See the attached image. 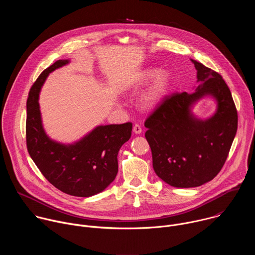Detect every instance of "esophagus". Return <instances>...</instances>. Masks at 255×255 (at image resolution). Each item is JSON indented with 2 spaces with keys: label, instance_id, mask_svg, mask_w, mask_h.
I'll return each instance as SVG.
<instances>
[{
  "label": "esophagus",
  "instance_id": "obj_1",
  "mask_svg": "<svg viewBox=\"0 0 255 255\" xmlns=\"http://www.w3.org/2000/svg\"><path fill=\"white\" fill-rule=\"evenodd\" d=\"M133 132H134L135 134H140V133L142 132V128H141V126H140V125H138V124H135V125L133 126Z\"/></svg>",
  "mask_w": 255,
  "mask_h": 255
}]
</instances>
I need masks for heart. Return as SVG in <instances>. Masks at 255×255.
Returning a JSON list of instances; mask_svg holds the SVG:
<instances>
[{
	"label": "heart",
	"mask_w": 255,
	"mask_h": 255,
	"mask_svg": "<svg viewBox=\"0 0 255 255\" xmlns=\"http://www.w3.org/2000/svg\"><path fill=\"white\" fill-rule=\"evenodd\" d=\"M153 77L155 79L152 83L141 95L140 99L141 105L146 109H152L156 107L166 96L171 83V77L169 72L163 70L157 74V69L149 68L140 72L139 75L132 79V81L125 87L127 89L133 88L138 84L150 81Z\"/></svg>",
	"instance_id": "obj_1"
}]
</instances>
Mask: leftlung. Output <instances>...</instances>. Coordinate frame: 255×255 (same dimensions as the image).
<instances>
[{
    "label": "left lung",
    "instance_id": "1",
    "mask_svg": "<svg viewBox=\"0 0 255 255\" xmlns=\"http://www.w3.org/2000/svg\"><path fill=\"white\" fill-rule=\"evenodd\" d=\"M193 94L165 97L145 122L155 173L174 188L200 187L212 180L224 165L236 135L238 116L231 92L222 77L197 60ZM209 96L216 103L206 120L192 112L194 105Z\"/></svg>",
    "mask_w": 255,
    "mask_h": 255
}]
</instances>
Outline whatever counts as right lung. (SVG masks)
<instances>
[{
	"mask_svg": "<svg viewBox=\"0 0 255 255\" xmlns=\"http://www.w3.org/2000/svg\"><path fill=\"white\" fill-rule=\"evenodd\" d=\"M69 62V59H59L47 67L29 92L27 148L32 160L56 189L75 197H92L106 190L115 179L117 155L131 137L132 123L99 125L72 143L51 139L42 124L39 94L49 74Z\"/></svg>",
	"mask_w": 255,
	"mask_h": 255,
	"instance_id": "right-lung-1",
	"label": "right lung"
}]
</instances>
